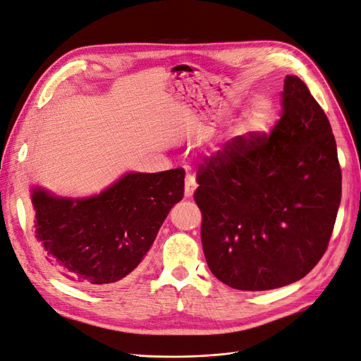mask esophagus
Wrapping results in <instances>:
<instances>
[{
  "label": "esophagus",
  "instance_id": "obj_1",
  "mask_svg": "<svg viewBox=\"0 0 361 361\" xmlns=\"http://www.w3.org/2000/svg\"><path fill=\"white\" fill-rule=\"evenodd\" d=\"M195 188H197V183H195L194 176L188 174V176L185 178V197H191V195L195 191Z\"/></svg>",
  "mask_w": 361,
  "mask_h": 361
}]
</instances>
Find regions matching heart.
<instances>
[{
	"mask_svg": "<svg viewBox=\"0 0 361 361\" xmlns=\"http://www.w3.org/2000/svg\"><path fill=\"white\" fill-rule=\"evenodd\" d=\"M274 117V104L268 97H257L245 116V129L251 134H262Z\"/></svg>",
	"mask_w": 361,
	"mask_h": 361,
	"instance_id": "1",
	"label": "heart"
}]
</instances>
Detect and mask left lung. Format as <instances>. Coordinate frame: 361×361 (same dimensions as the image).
<instances>
[{
	"label": "left lung",
	"mask_w": 361,
	"mask_h": 361,
	"mask_svg": "<svg viewBox=\"0 0 361 361\" xmlns=\"http://www.w3.org/2000/svg\"><path fill=\"white\" fill-rule=\"evenodd\" d=\"M269 135L236 137L206 159L194 199L212 274L239 290H269L307 276L329 247L342 171L329 118L288 75Z\"/></svg>",
	"instance_id": "obj_1"
}]
</instances>
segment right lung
Listing matches in <instances>:
<instances>
[{
  "label": "right lung",
  "instance_id": "add662e5",
  "mask_svg": "<svg viewBox=\"0 0 361 361\" xmlns=\"http://www.w3.org/2000/svg\"><path fill=\"white\" fill-rule=\"evenodd\" d=\"M183 169L126 173L102 192L57 197L31 188L35 233L51 265L76 285L108 288L128 279L183 197Z\"/></svg>",
  "mask_w": 361,
  "mask_h": 361
}]
</instances>
